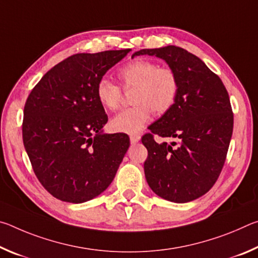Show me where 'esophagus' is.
Segmentation results:
<instances>
[{"instance_id":"obj_1","label":"esophagus","mask_w":258,"mask_h":258,"mask_svg":"<svg viewBox=\"0 0 258 258\" xmlns=\"http://www.w3.org/2000/svg\"><path fill=\"white\" fill-rule=\"evenodd\" d=\"M140 139H141V137H140V135H131V137H130L131 143H133V145H134V143L139 142Z\"/></svg>"}]
</instances>
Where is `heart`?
<instances>
[{
    "label": "heart",
    "instance_id": "heart-1",
    "mask_svg": "<svg viewBox=\"0 0 258 258\" xmlns=\"http://www.w3.org/2000/svg\"><path fill=\"white\" fill-rule=\"evenodd\" d=\"M117 75L126 91L134 89V106L111 119L110 126L116 132L137 134L149 121L151 111L158 116L164 115L176 102L180 80L172 67L137 59L120 67ZM95 94L100 104L108 110H117L123 101V89L106 77L98 82Z\"/></svg>",
    "mask_w": 258,
    "mask_h": 258
}]
</instances>
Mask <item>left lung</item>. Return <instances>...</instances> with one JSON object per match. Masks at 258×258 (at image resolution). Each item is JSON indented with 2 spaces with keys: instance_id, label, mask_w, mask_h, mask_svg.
<instances>
[{
  "instance_id": "obj_1",
  "label": "left lung",
  "mask_w": 258,
  "mask_h": 258,
  "mask_svg": "<svg viewBox=\"0 0 258 258\" xmlns=\"http://www.w3.org/2000/svg\"><path fill=\"white\" fill-rule=\"evenodd\" d=\"M176 72L180 92L168 112L142 137L145 175L151 190L173 203H187L212 189L223 168L233 131V112L223 82L203 60L182 47L143 49ZM174 138L158 144L153 137Z\"/></svg>"
}]
</instances>
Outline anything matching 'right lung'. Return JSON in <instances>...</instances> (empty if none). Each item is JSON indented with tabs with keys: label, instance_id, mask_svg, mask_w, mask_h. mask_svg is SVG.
I'll use <instances>...</instances> for the list:
<instances>
[{
	"label": "right lung",
	"instance_id": "1",
	"mask_svg": "<svg viewBox=\"0 0 258 258\" xmlns=\"http://www.w3.org/2000/svg\"><path fill=\"white\" fill-rule=\"evenodd\" d=\"M130 51L68 56L41 78L26 100L25 149L35 175L54 198L89 202L115 177L130 139L126 134L102 133L108 116L95 87Z\"/></svg>",
	"mask_w": 258,
	"mask_h": 258
}]
</instances>
